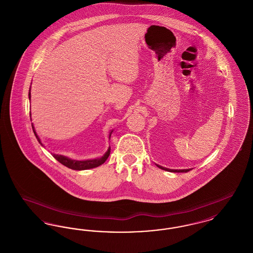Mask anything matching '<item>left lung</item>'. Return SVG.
<instances>
[{"mask_svg":"<svg viewBox=\"0 0 253 253\" xmlns=\"http://www.w3.org/2000/svg\"><path fill=\"white\" fill-rule=\"evenodd\" d=\"M158 168L162 169H165V170H168V171H171V172H188L189 170H191L190 169H170L164 168V167H161V166H158Z\"/></svg>","mask_w":253,"mask_h":253,"instance_id":"obj_1","label":"left lung"}]
</instances>
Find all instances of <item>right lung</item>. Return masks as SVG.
Instances as JSON below:
<instances>
[{
  "label": "right lung",
  "instance_id": "right-lung-1",
  "mask_svg": "<svg viewBox=\"0 0 253 253\" xmlns=\"http://www.w3.org/2000/svg\"><path fill=\"white\" fill-rule=\"evenodd\" d=\"M29 98H30V92L28 94ZM31 118V117H30ZM32 129H33V132L36 135L37 139L38 141L42 144L39 136L37 135L36 132L34 130V126L32 125ZM112 133V132H111ZM111 133H110V136H111ZM110 153H111V148H109L108 151L105 153V155L103 157H100V158H96V159H91V160H84V161H79V160H73L70 159L68 157H63V156H60V155H53V157H55L60 163H61L62 165H64L65 167L67 168L72 169H77V170H83V169H88L96 168L100 166L101 164H103L106 159L108 158L110 156Z\"/></svg>",
  "mask_w": 253,
  "mask_h": 253
}]
</instances>
